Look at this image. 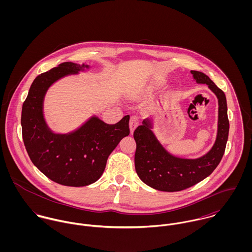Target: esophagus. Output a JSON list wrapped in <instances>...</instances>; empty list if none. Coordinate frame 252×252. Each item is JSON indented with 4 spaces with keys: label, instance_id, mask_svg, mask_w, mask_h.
Masks as SVG:
<instances>
[{
    "label": "esophagus",
    "instance_id": "esophagus-1",
    "mask_svg": "<svg viewBox=\"0 0 252 252\" xmlns=\"http://www.w3.org/2000/svg\"><path fill=\"white\" fill-rule=\"evenodd\" d=\"M138 125H139V118H138L137 116H135V115L131 116L130 121H129V126H130V132H131V134L134 133V131H135V129L138 127Z\"/></svg>",
    "mask_w": 252,
    "mask_h": 252
}]
</instances>
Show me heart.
Masks as SVG:
<instances>
[{
  "mask_svg": "<svg viewBox=\"0 0 252 252\" xmlns=\"http://www.w3.org/2000/svg\"><path fill=\"white\" fill-rule=\"evenodd\" d=\"M162 84H163V81H160V80L154 81V82H152L151 84H149L148 86L145 87V91H152V90L156 89L157 87H159V86L162 85Z\"/></svg>",
  "mask_w": 252,
  "mask_h": 252,
  "instance_id": "obj_1",
  "label": "heart"
}]
</instances>
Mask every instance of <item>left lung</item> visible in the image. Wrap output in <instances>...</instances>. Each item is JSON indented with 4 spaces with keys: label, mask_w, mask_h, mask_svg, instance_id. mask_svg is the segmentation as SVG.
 I'll return each instance as SVG.
<instances>
[{
    "label": "left lung",
    "mask_w": 252,
    "mask_h": 252,
    "mask_svg": "<svg viewBox=\"0 0 252 252\" xmlns=\"http://www.w3.org/2000/svg\"><path fill=\"white\" fill-rule=\"evenodd\" d=\"M198 84H206L218 100V121L216 142L198 158H183L169 152L153 132L149 117L134 132L137 144L135 168L141 180L153 189L176 192L189 188L208 178L220 163L229 134L227 102L224 92L204 72L191 71Z\"/></svg>",
    "instance_id": "8db88e82"
}]
</instances>
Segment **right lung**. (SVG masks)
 Masks as SVG:
<instances>
[{
  "label": "right lung",
  "mask_w": 252,
  "mask_h": 252,
  "mask_svg": "<svg viewBox=\"0 0 252 252\" xmlns=\"http://www.w3.org/2000/svg\"><path fill=\"white\" fill-rule=\"evenodd\" d=\"M90 68L65 62L37 75L22 106V137L31 161L49 180L65 186H86L99 180L109 154L130 134L129 115L113 125L93 115L66 134L53 132L46 123L43 102L49 87L65 76Z\"/></svg>",
  "instance_id": "obj_1"
}]
</instances>
